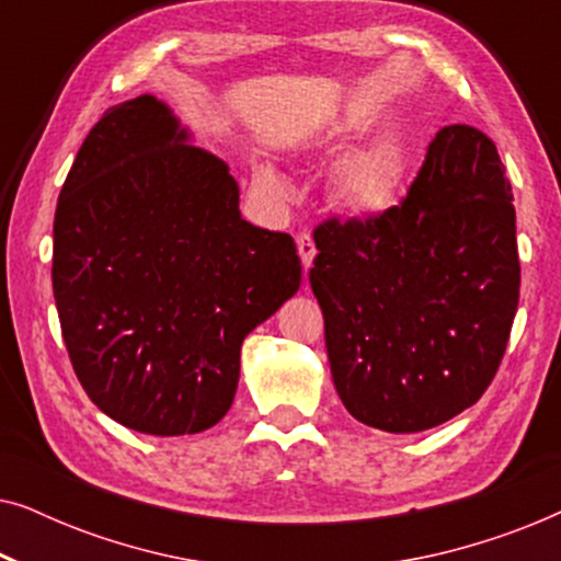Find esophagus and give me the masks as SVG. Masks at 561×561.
Instances as JSON below:
<instances>
[{"instance_id": "obj_1", "label": "esophagus", "mask_w": 561, "mask_h": 561, "mask_svg": "<svg viewBox=\"0 0 561 561\" xmlns=\"http://www.w3.org/2000/svg\"><path fill=\"white\" fill-rule=\"evenodd\" d=\"M296 244H298V257H301V263H304V271H309L313 263V255H317V244H313L309 232L298 234Z\"/></svg>"}]
</instances>
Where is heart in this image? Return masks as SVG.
<instances>
[{
    "label": "heart",
    "mask_w": 561,
    "mask_h": 561,
    "mask_svg": "<svg viewBox=\"0 0 561 561\" xmlns=\"http://www.w3.org/2000/svg\"><path fill=\"white\" fill-rule=\"evenodd\" d=\"M344 140V127H329L319 137L321 148H336ZM403 163L396 145L386 140L363 145L352 150L336 168L332 194L336 204L357 217H375L390 209L401 188ZM263 181L271 188H280V179L273 171L263 173Z\"/></svg>",
    "instance_id": "1"
}]
</instances>
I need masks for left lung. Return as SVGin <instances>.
<instances>
[{"instance_id":"left-lung-1","label":"left lung","mask_w":561,"mask_h":561,"mask_svg":"<svg viewBox=\"0 0 561 561\" xmlns=\"http://www.w3.org/2000/svg\"><path fill=\"white\" fill-rule=\"evenodd\" d=\"M313 242L309 280L352 416L413 434L480 401L520 288L511 181L488 135L442 127L401 204L327 217Z\"/></svg>"}]
</instances>
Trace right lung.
I'll return each instance as SVG.
<instances>
[{"mask_svg": "<svg viewBox=\"0 0 561 561\" xmlns=\"http://www.w3.org/2000/svg\"><path fill=\"white\" fill-rule=\"evenodd\" d=\"M158 99L110 106L60 188L53 294L73 373L122 426L225 419L242 340L301 286L294 237L240 217V188Z\"/></svg>", "mask_w": 561, "mask_h": 561, "instance_id": "obj_1", "label": "right lung"}]
</instances>
